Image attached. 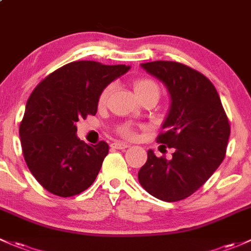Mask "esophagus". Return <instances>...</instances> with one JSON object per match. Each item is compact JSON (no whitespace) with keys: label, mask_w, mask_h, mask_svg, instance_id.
Returning <instances> with one entry per match:
<instances>
[{"label":"esophagus","mask_w":251,"mask_h":251,"mask_svg":"<svg viewBox=\"0 0 251 251\" xmlns=\"http://www.w3.org/2000/svg\"><path fill=\"white\" fill-rule=\"evenodd\" d=\"M112 147L115 148V149H127V148H130V144L123 143V142H115V143L112 144Z\"/></svg>","instance_id":"obj_1"}]
</instances>
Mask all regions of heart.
<instances>
[{
  "label": "heart",
  "instance_id": "b5f03b06",
  "mask_svg": "<svg viewBox=\"0 0 251 251\" xmlns=\"http://www.w3.org/2000/svg\"><path fill=\"white\" fill-rule=\"evenodd\" d=\"M132 85L137 97H138L141 101L149 96H154L156 97V99H159L160 96L159 85H157L156 81L152 80L151 78H148V77L136 78L133 80ZM112 90H113V85L112 84H109V85L105 86L103 90L101 91V94H100L99 96L100 105L105 104V102H107L108 97H109ZM117 133L119 136L124 137V138H133L137 133V126L132 125V124H123V125H119L117 127Z\"/></svg>",
  "mask_w": 251,
  "mask_h": 251
}]
</instances>
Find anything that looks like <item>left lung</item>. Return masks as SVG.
Wrapping results in <instances>:
<instances>
[{
    "label": "left lung",
    "instance_id": "1",
    "mask_svg": "<svg viewBox=\"0 0 251 251\" xmlns=\"http://www.w3.org/2000/svg\"><path fill=\"white\" fill-rule=\"evenodd\" d=\"M142 67L167 86L172 99L156 141L173 154L167 160L149 150L138 180L161 201H180L201 188L225 159L230 121L215 86L199 71L174 61L147 62Z\"/></svg>",
    "mask_w": 251,
    "mask_h": 251
}]
</instances>
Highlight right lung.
<instances>
[{
    "label": "right lung",
    "instance_id": "right-lung-1",
    "mask_svg": "<svg viewBox=\"0 0 251 251\" xmlns=\"http://www.w3.org/2000/svg\"><path fill=\"white\" fill-rule=\"evenodd\" d=\"M130 70L96 61H75L47 75L30 95L19 134L26 165L51 194L71 197L96 179L109 147L89 146L75 136V123L97 113L105 86Z\"/></svg>",
    "mask_w": 251,
    "mask_h": 251
}]
</instances>
